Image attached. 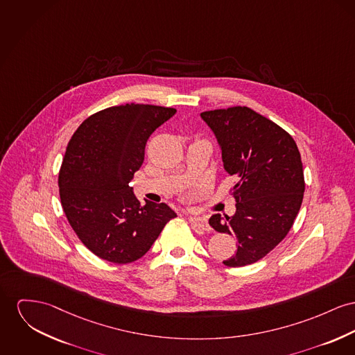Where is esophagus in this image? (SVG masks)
Returning <instances> with one entry per match:
<instances>
[{
  "label": "esophagus",
  "mask_w": 355,
  "mask_h": 355,
  "mask_svg": "<svg viewBox=\"0 0 355 355\" xmlns=\"http://www.w3.org/2000/svg\"><path fill=\"white\" fill-rule=\"evenodd\" d=\"M189 220L192 226H195L198 229H202V230H206V232L210 230L207 216H205V215H189Z\"/></svg>",
  "instance_id": "esophagus-1"
}]
</instances>
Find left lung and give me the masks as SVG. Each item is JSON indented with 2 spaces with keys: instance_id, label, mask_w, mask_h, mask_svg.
I'll use <instances>...</instances> for the list:
<instances>
[{
  "instance_id": "left-lung-1",
  "label": "left lung",
  "mask_w": 355,
  "mask_h": 355,
  "mask_svg": "<svg viewBox=\"0 0 355 355\" xmlns=\"http://www.w3.org/2000/svg\"><path fill=\"white\" fill-rule=\"evenodd\" d=\"M222 150L236 214H214L210 226L236 238L226 266L250 265L273 250L291 230L304 195L300 152L292 136L273 121L246 106L200 113Z\"/></svg>"
}]
</instances>
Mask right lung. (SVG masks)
Masks as SVG:
<instances>
[{
	"instance_id": "1",
	"label": "right lung",
	"mask_w": 355,
	"mask_h": 355,
	"mask_svg": "<svg viewBox=\"0 0 355 355\" xmlns=\"http://www.w3.org/2000/svg\"><path fill=\"white\" fill-rule=\"evenodd\" d=\"M176 109L126 103L85 119L72 135L59 172L69 223L102 260L141 259L176 213L166 203L142 206L129 182L140 169L149 136Z\"/></svg>"
}]
</instances>
